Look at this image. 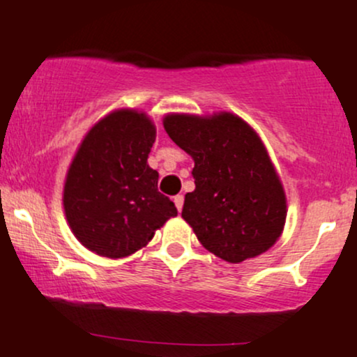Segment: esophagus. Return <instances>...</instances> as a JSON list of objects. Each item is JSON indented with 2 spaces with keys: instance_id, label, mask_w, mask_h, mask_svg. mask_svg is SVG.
<instances>
[{
  "instance_id": "esophagus-1",
  "label": "esophagus",
  "mask_w": 357,
  "mask_h": 357,
  "mask_svg": "<svg viewBox=\"0 0 357 357\" xmlns=\"http://www.w3.org/2000/svg\"><path fill=\"white\" fill-rule=\"evenodd\" d=\"M174 204H176V208H178V211H181V210H183V204H184V198H183V195L174 196Z\"/></svg>"
}]
</instances>
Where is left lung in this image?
<instances>
[{
    "mask_svg": "<svg viewBox=\"0 0 357 357\" xmlns=\"http://www.w3.org/2000/svg\"><path fill=\"white\" fill-rule=\"evenodd\" d=\"M169 137L195 159V191L181 216L199 243L240 264L267 252L284 230L287 204L280 179L260 137L233 114L167 116Z\"/></svg>",
    "mask_w": 357,
    "mask_h": 357,
    "instance_id": "1",
    "label": "left lung"
}]
</instances>
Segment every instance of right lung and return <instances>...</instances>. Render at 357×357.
I'll list each match as a JSON object with an SVG mask.
<instances>
[{
    "label": "right lung",
    "instance_id": "right-lung-1",
    "mask_svg": "<svg viewBox=\"0 0 357 357\" xmlns=\"http://www.w3.org/2000/svg\"><path fill=\"white\" fill-rule=\"evenodd\" d=\"M155 129L146 114L117 110L97 122L77 151L63 188L73 235L97 255L122 258L146 247L174 203L147 165Z\"/></svg>",
    "mask_w": 357,
    "mask_h": 357
}]
</instances>
